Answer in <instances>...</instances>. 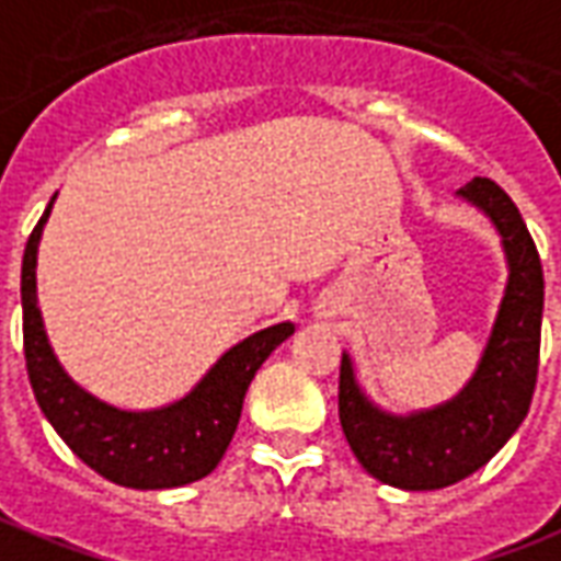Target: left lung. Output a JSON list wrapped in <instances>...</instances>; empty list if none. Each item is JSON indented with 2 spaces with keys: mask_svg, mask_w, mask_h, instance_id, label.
<instances>
[{
  "mask_svg": "<svg viewBox=\"0 0 561 561\" xmlns=\"http://www.w3.org/2000/svg\"><path fill=\"white\" fill-rule=\"evenodd\" d=\"M496 227L508 284L476 374L451 400L419 412H388L358 386L353 358H341V427L367 472L400 490H439L463 481L508 443L533 403L541 350L543 272L535 241L511 196L490 179L457 191Z\"/></svg>",
  "mask_w": 561,
  "mask_h": 561,
  "instance_id": "left-lung-1",
  "label": "left lung"
}]
</instances>
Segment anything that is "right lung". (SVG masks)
Wrapping results in <instances>:
<instances>
[{
	"label": "right lung",
	"instance_id": "add662e5",
	"mask_svg": "<svg viewBox=\"0 0 561 561\" xmlns=\"http://www.w3.org/2000/svg\"><path fill=\"white\" fill-rule=\"evenodd\" d=\"M56 203L41 215L23 253V350L35 400L44 419L59 433L89 469L98 476L134 490L185 488L206 478L230 445L239 427L244 391L268 355L296 331L293 322H277L253 331L196 382L185 398L158 410H118L73 382L56 358L38 308V244L44 224Z\"/></svg>",
	"mask_w": 561,
	"mask_h": 561
}]
</instances>
